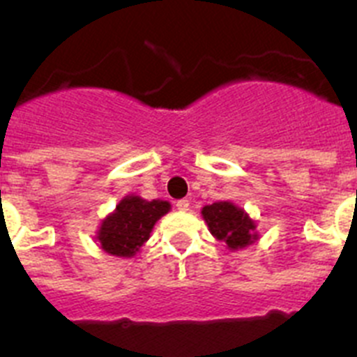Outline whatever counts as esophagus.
<instances>
[{
  "instance_id": "esophagus-1",
  "label": "esophagus",
  "mask_w": 357,
  "mask_h": 357,
  "mask_svg": "<svg viewBox=\"0 0 357 357\" xmlns=\"http://www.w3.org/2000/svg\"><path fill=\"white\" fill-rule=\"evenodd\" d=\"M175 207L178 211H188L189 209V200H176Z\"/></svg>"
}]
</instances>
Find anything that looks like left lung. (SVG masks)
I'll use <instances>...</instances> for the list:
<instances>
[{
    "label": "left lung",
    "mask_w": 357,
    "mask_h": 357,
    "mask_svg": "<svg viewBox=\"0 0 357 357\" xmlns=\"http://www.w3.org/2000/svg\"><path fill=\"white\" fill-rule=\"evenodd\" d=\"M211 232L220 241L227 243L232 250L247 247L257 236L254 234V222L247 216V213L236 207L230 202H214L211 206L202 209Z\"/></svg>",
    "instance_id": "8db88e82"
}]
</instances>
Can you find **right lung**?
Instances as JSON below:
<instances>
[{"label": "right lung", "instance_id": "right-lung-1", "mask_svg": "<svg viewBox=\"0 0 357 357\" xmlns=\"http://www.w3.org/2000/svg\"><path fill=\"white\" fill-rule=\"evenodd\" d=\"M169 211L168 202H146L139 197H127L100 227L98 239L102 248L112 255L132 257L150 238L160 216Z\"/></svg>", "mask_w": 357, "mask_h": 357}]
</instances>
